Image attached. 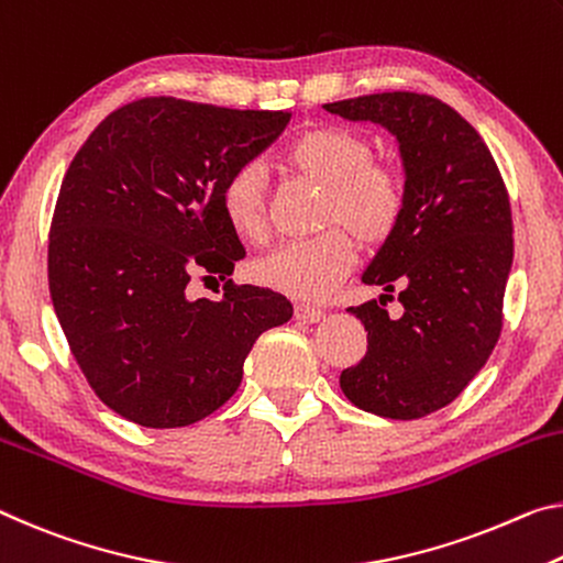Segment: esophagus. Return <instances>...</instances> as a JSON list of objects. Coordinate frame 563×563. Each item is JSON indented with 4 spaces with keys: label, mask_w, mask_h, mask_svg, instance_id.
Here are the masks:
<instances>
[{
    "label": "esophagus",
    "mask_w": 563,
    "mask_h": 563,
    "mask_svg": "<svg viewBox=\"0 0 563 563\" xmlns=\"http://www.w3.org/2000/svg\"><path fill=\"white\" fill-rule=\"evenodd\" d=\"M296 318L302 320V323H318V320L325 318V313L320 308H313V306H298Z\"/></svg>",
    "instance_id": "1"
}]
</instances>
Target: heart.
I'll list each match as a JSON object with an SVG mask.
<instances>
[{
  "label": "heart",
  "instance_id": "obj_1",
  "mask_svg": "<svg viewBox=\"0 0 563 563\" xmlns=\"http://www.w3.org/2000/svg\"><path fill=\"white\" fill-rule=\"evenodd\" d=\"M368 137L341 124L310 128L290 142L285 163L298 175L325 187L320 225L325 233L288 240L255 263L257 283L296 300H320L351 271L355 245H380L404 218V183L388 165L376 163ZM222 218L243 240L265 235V177L257 163L238 165L220 187Z\"/></svg>",
  "mask_w": 563,
  "mask_h": 563
}]
</instances>
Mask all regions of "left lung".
<instances>
[{"label":"left lung","mask_w":563,"mask_h":563,"mask_svg":"<svg viewBox=\"0 0 563 563\" xmlns=\"http://www.w3.org/2000/svg\"><path fill=\"white\" fill-rule=\"evenodd\" d=\"M323 107L386 128L404 159V218L363 273L383 296L347 308L368 330V351L341 373V388L368 413L413 421L459 398L501 335L514 263L506 185L478 132L431 95L380 92ZM394 289L400 319L385 310Z\"/></svg>","instance_id":"obj_1"}]
</instances>
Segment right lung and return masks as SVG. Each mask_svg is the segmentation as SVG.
<instances>
[{"mask_svg":"<svg viewBox=\"0 0 563 563\" xmlns=\"http://www.w3.org/2000/svg\"><path fill=\"white\" fill-rule=\"evenodd\" d=\"M288 122L145 97L107 114L69 165L49 230L52 306L87 383L128 421H202L238 390L257 335L292 318L257 285L187 298L192 273L225 280L245 257L220 187Z\"/></svg>","mask_w":563,"mask_h":563,"instance_id":"right-lung-1","label":"right lung"}]
</instances>
